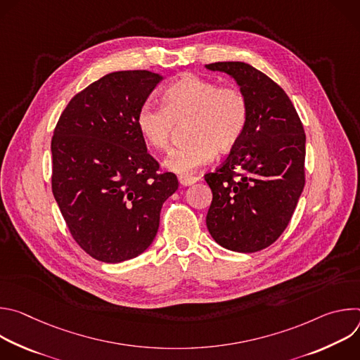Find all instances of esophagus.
Listing matches in <instances>:
<instances>
[{
	"label": "esophagus",
	"mask_w": 360,
	"mask_h": 360,
	"mask_svg": "<svg viewBox=\"0 0 360 360\" xmlns=\"http://www.w3.org/2000/svg\"><path fill=\"white\" fill-rule=\"evenodd\" d=\"M179 182H181V185H185V186H188V185H192V184H195L199 178L198 176H191V175H181L179 178Z\"/></svg>",
	"instance_id": "34e87169"
}]
</instances>
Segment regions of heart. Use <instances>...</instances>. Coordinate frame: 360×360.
I'll use <instances>...</instances> for the list:
<instances>
[{"label": "heart", "mask_w": 360, "mask_h": 360, "mask_svg": "<svg viewBox=\"0 0 360 360\" xmlns=\"http://www.w3.org/2000/svg\"><path fill=\"white\" fill-rule=\"evenodd\" d=\"M248 121L249 104L239 88L193 74L176 78L164 89L162 107L146 102L135 117L141 136L157 150H167L178 127L186 124V139L165 160L167 168L176 174H189L211 162L215 150H232Z\"/></svg>", "instance_id": "obj_1"}]
</instances>
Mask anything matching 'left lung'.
I'll list each match as a JSON object with an SVG mask.
<instances>
[{
  "label": "left lung",
  "instance_id": "1",
  "mask_svg": "<svg viewBox=\"0 0 360 360\" xmlns=\"http://www.w3.org/2000/svg\"><path fill=\"white\" fill-rule=\"evenodd\" d=\"M208 70L235 78L249 104L239 143L214 172L207 226L212 238L235 252H258L286 229L304 186L306 135L286 92L245 63H214Z\"/></svg>",
  "mask_w": 360,
  "mask_h": 360
}]
</instances>
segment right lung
<instances>
[{"label":"right lung","instance_id":"add662e5","mask_svg":"<svg viewBox=\"0 0 360 360\" xmlns=\"http://www.w3.org/2000/svg\"><path fill=\"white\" fill-rule=\"evenodd\" d=\"M161 79L143 70L102 77L68 102L51 139L54 198L71 236L96 261L141 255L178 189L176 175L160 171L135 124Z\"/></svg>","mask_w":360,"mask_h":360}]
</instances>
